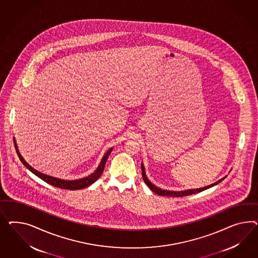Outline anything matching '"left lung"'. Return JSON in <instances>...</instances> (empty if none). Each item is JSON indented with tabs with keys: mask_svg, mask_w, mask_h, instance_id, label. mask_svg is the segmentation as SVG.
<instances>
[{
	"mask_svg": "<svg viewBox=\"0 0 258 258\" xmlns=\"http://www.w3.org/2000/svg\"><path fill=\"white\" fill-rule=\"evenodd\" d=\"M142 174H143V178H144V181L146 182V184L147 185V187L150 188L153 192L159 195H163V196H172V197H181V196H186V195H194V194H197V192H200L203 191L205 189H208V188H211L213 186H215L217 184H219L220 182L223 181V179L226 177L224 176L223 178H221L220 180L213 183V184H210L209 186H206V187H203V188H191V189H184V190H168V189H163V188H159L157 186H155L153 183H151L150 180L147 178V174H146V169L145 166L142 162Z\"/></svg>",
	"mask_w": 258,
	"mask_h": 258,
	"instance_id": "1",
	"label": "left lung"
}]
</instances>
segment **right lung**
<instances>
[{
    "mask_svg": "<svg viewBox=\"0 0 258 258\" xmlns=\"http://www.w3.org/2000/svg\"><path fill=\"white\" fill-rule=\"evenodd\" d=\"M14 145L17 154H18L20 160H21V162H22V164H23L25 167L29 169L33 174H35L36 176H38L42 180H44V181L47 182V183H49L50 185H52V186H54V187H57V188H66V189H81V188L89 187L94 182L97 181L98 178H99V176L103 173L106 161L108 160V157H109V155L111 154V151H112V148H113V147H111V148H110V149L104 154V156L102 157L99 165H98V168L96 169V171H95L94 173H92V174H89L88 176H85V177H83V178L73 179V180H67V179H62V178H58V177H54V176H51V175L43 174L41 172L35 170V168L32 167L30 164H28L27 161L24 160L23 157L21 156L15 137Z\"/></svg>",
    "mask_w": 258,
    "mask_h": 258,
    "instance_id": "obj_1",
    "label": "right lung"
}]
</instances>
